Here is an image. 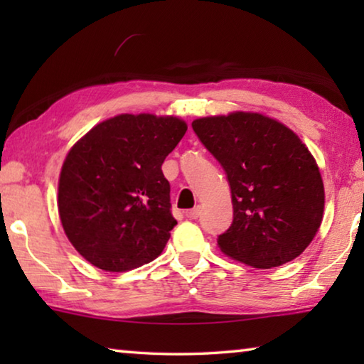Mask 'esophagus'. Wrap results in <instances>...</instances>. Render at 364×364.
<instances>
[{
    "label": "esophagus",
    "mask_w": 364,
    "mask_h": 364,
    "mask_svg": "<svg viewBox=\"0 0 364 364\" xmlns=\"http://www.w3.org/2000/svg\"><path fill=\"white\" fill-rule=\"evenodd\" d=\"M186 217L189 220L199 218L200 217V207H194V208H191V210H186Z\"/></svg>",
    "instance_id": "obj_1"
}]
</instances>
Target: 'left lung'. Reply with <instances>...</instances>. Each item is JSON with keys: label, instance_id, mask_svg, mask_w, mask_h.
I'll use <instances>...</instances> for the list:
<instances>
[{"label": "left lung", "instance_id": "obj_1", "mask_svg": "<svg viewBox=\"0 0 364 364\" xmlns=\"http://www.w3.org/2000/svg\"><path fill=\"white\" fill-rule=\"evenodd\" d=\"M193 130L231 188L232 223L218 236L221 252L262 269L299 257L323 221L324 186L297 134L257 112L204 117Z\"/></svg>", "mask_w": 364, "mask_h": 364}]
</instances>
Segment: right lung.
<instances>
[{"label":"right lung","instance_id":"obj_1","mask_svg":"<svg viewBox=\"0 0 364 364\" xmlns=\"http://www.w3.org/2000/svg\"><path fill=\"white\" fill-rule=\"evenodd\" d=\"M186 130L178 117L122 114L73 144L60 170L58 207L85 260L119 273L162 254L176 225L162 164Z\"/></svg>","mask_w":364,"mask_h":364}]
</instances>
